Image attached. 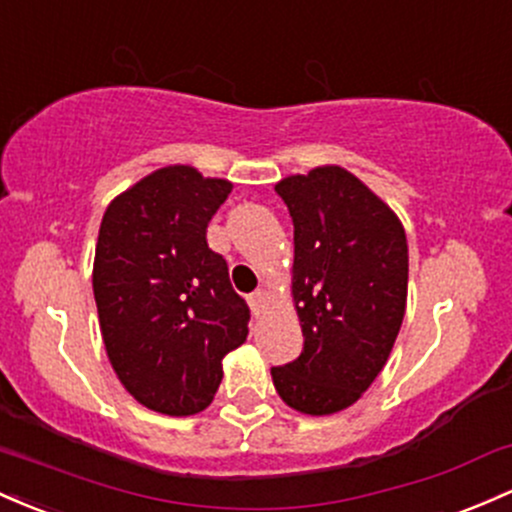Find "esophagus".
Here are the masks:
<instances>
[{"label": "esophagus", "instance_id": "1", "mask_svg": "<svg viewBox=\"0 0 512 512\" xmlns=\"http://www.w3.org/2000/svg\"><path fill=\"white\" fill-rule=\"evenodd\" d=\"M265 299H267V296H265V291H262V289L252 291V294L247 296V301H250V308H252V311H255V313L262 311V306H265Z\"/></svg>", "mask_w": 512, "mask_h": 512}]
</instances>
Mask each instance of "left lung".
I'll use <instances>...</instances> for the list:
<instances>
[{"label": "left lung", "mask_w": 512, "mask_h": 512, "mask_svg": "<svg viewBox=\"0 0 512 512\" xmlns=\"http://www.w3.org/2000/svg\"><path fill=\"white\" fill-rule=\"evenodd\" d=\"M294 223V291L303 350L272 367L286 406L330 415L352 406L384 369L408 294V245L389 206L342 167L274 187Z\"/></svg>", "instance_id": "left-lung-1"}]
</instances>
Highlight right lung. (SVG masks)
Segmentation results:
<instances>
[{
    "instance_id": "obj_1",
    "label": "right lung",
    "mask_w": 512,
    "mask_h": 512,
    "mask_svg": "<svg viewBox=\"0 0 512 512\" xmlns=\"http://www.w3.org/2000/svg\"><path fill=\"white\" fill-rule=\"evenodd\" d=\"M233 184L162 167L116 196L101 218L94 301L111 367L145 408L204 411L221 362L247 338L250 308L230 286L206 226Z\"/></svg>"
}]
</instances>
